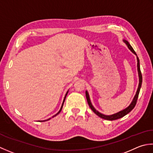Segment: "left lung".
Here are the masks:
<instances>
[{
    "label": "left lung",
    "instance_id": "left-lung-1",
    "mask_svg": "<svg viewBox=\"0 0 153 153\" xmlns=\"http://www.w3.org/2000/svg\"><path fill=\"white\" fill-rule=\"evenodd\" d=\"M123 42L126 43V45L127 46V48H129V50L131 51L133 54H135L137 56V71H138V74H139V86H138V88L137 90V92H136V94L134 96V98L133 99V100L131 102V103L129 104V106H127L126 108L123 109V110L117 112L116 114H114L112 115H109V116H107V115H105V114H103L100 112H99L98 110H96L95 108L93 106V105L91 102V100H90V96L87 90H86V99H87V102H88V104L89 105L90 108H91V110L94 112V113L97 115L98 116H99L100 117L102 118V119H104V120H110V121H112V120H116L117 119H120V118L123 117V116H126L127 114H129V112L131 111L134 108V107L136 105V103H137V98H138V96L139 94V92H140V89H141V85H142V74L141 73V69H140V63H139V59L137 57V55L135 51H134V49H133V48L131 45L129 44V43L127 41L126 39H123Z\"/></svg>",
    "mask_w": 153,
    "mask_h": 153
}]
</instances>
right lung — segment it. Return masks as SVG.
<instances>
[{"instance_id":"1","label":"right lung","mask_w":153,"mask_h":153,"mask_svg":"<svg viewBox=\"0 0 153 153\" xmlns=\"http://www.w3.org/2000/svg\"><path fill=\"white\" fill-rule=\"evenodd\" d=\"M68 91L67 92V93H66V94H65V97H64V99H63V103H62V105H61V108H60V110H59V111L57 112V114H56L55 116H53L52 117H55L56 116H57V115L60 113L61 112V111L62 110V108H63V104H64V102H65V98H66V97H67V94H68ZM51 118H49V119H48V120H43V121H48V120H51Z\"/></svg>"}]
</instances>
